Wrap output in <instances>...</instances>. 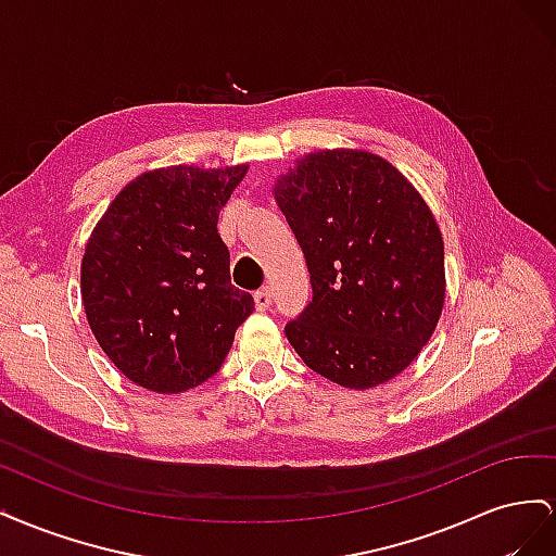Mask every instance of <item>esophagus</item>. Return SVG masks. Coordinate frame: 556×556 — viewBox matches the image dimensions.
Returning <instances> with one entry per match:
<instances>
[{"label": "esophagus", "mask_w": 556, "mask_h": 556, "mask_svg": "<svg viewBox=\"0 0 556 556\" xmlns=\"http://www.w3.org/2000/svg\"><path fill=\"white\" fill-rule=\"evenodd\" d=\"M268 306H271V290H257L255 292V308L257 311H266Z\"/></svg>", "instance_id": "34e87169"}]
</instances>
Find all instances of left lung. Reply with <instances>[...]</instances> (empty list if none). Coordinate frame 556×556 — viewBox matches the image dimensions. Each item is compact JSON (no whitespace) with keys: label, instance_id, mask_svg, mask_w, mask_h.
<instances>
[{"label":"left lung","instance_id":"obj_1","mask_svg":"<svg viewBox=\"0 0 556 556\" xmlns=\"http://www.w3.org/2000/svg\"><path fill=\"white\" fill-rule=\"evenodd\" d=\"M304 250L313 301L285 327L308 368L371 390L408 368L445 304L439 223L415 185L359 148L306 153L274 182Z\"/></svg>","mask_w":556,"mask_h":556}]
</instances>
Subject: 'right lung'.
Returning <instances> with one entry per match:
<instances>
[{"label":"right lung","instance_id":"right-lung-1","mask_svg":"<svg viewBox=\"0 0 556 556\" xmlns=\"http://www.w3.org/2000/svg\"><path fill=\"white\" fill-rule=\"evenodd\" d=\"M248 164L143 172L99 217L80 262L88 325L134 384L180 394L223 366L233 333L255 311L231 285L217 215Z\"/></svg>","mask_w":556,"mask_h":556}]
</instances>
